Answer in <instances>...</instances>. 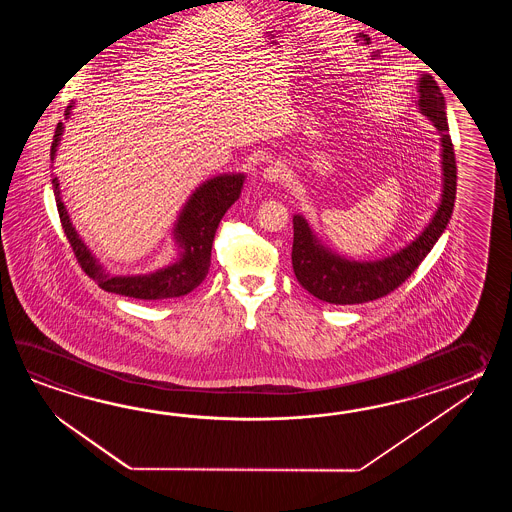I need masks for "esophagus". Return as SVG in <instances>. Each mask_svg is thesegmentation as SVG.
<instances>
[{"mask_svg": "<svg viewBox=\"0 0 512 512\" xmlns=\"http://www.w3.org/2000/svg\"><path fill=\"white\" fill-rule=\"evenodd\" d=\"M287 168L282 163H272L263 170V179L267 183H282L287 179Z\"/></svg>", "mask_w": 512, "mask_h": 512, "instance_id": "esophagus-1", "label": "esophagus"}]
</instances>
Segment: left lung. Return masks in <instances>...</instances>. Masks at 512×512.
Masks as SVG:
<instances>
[{
	"mask_svg": "<svg viewBox=\"0 0 512 512\" xmlns=\"http://www.w3.org/2000/svg\"><path fill=\"white\" fill-rule=\"evenodd\" d=\"M419 97L415 104L441 135V168L443 194L434 218L425 230L401 251L381 260H348L331 251L318 240L315 230L302 214L293 218V269L296 280L318 300L335 305L364 304L392 293L419 267L426 254L434 249L435 241L445 232L452 218L456 201V155L448 135L445 97L434 77L423 73L417 84Z\"/></svg>",
	"mask_w": 512,
	"mask_h": 512,
	"instance_id": "1",
	"label": "left lung"
}]
</instances>
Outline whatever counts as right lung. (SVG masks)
Wrapping results in <instances>:
<instances>
[{"instance_id": "right-lung-1", "label": "right lung", "mask_w": 512, "mask_h": 512, "mask_svg": "<svg viewBox=\"0 0 512 512\" xmlns=\"http://www.w3.org/2000/svg\"><path fill=\"white\" fill-rule=\"evenodd\" d=\"M71 109L73 102L67 106L66 119H69ZM62 133L64 124L58 122L51 146V161H55ZM243 181L245 174H221L197 186L175 221L174 241L179 258L159 271L135 276L109 274L98 263L69 219L66 205L60 196V183L56 177H53V190L67 240L73 247L80 267L93 282L98 283V287H102L108 293L130 296L137 300H166L192 293L197 285L207 278L216 229L225 212L240 199Z\"/></svg>"}]
</instances>
